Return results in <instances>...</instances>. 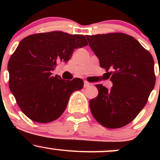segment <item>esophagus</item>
I'll return each instance as SVG.
<instances>
[{"label": "esophagus", "instance_id": "1", "mask_svg": "<svg viewBox=\"0 0 160 160\" xmlns=\"http://www.w3.org/2000/svg\"><path fill=\"white\" fill-rule=\"evenodd\" d=\"M89 85H90V83H89V82L84 81V87H85V88L88 87V86H89Z\"/></svg>", "mask_w": 160, "mask_h": 160}]
</instances>
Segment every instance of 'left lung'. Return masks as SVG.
Here are the masks:
<instances>
[{
    "instance_id": "8db88e82",
    "label": "left lung",
    "mask_w": 160,
    "mask_h": 160,
    "mask_svg": "<svg viewBox=\"0 0 160 160\" xmlns=\"http://www.w3.org/2000/svg\"><path fill=\"white\" fill-rule=\"evenodd\" d=\"M86 37L113 85L110 90L102 84L95 86L98 95L89 101L92 114L104 127H123L144 108L155 86L153 56L124 33Z\"/></svg>"
}]
</instances>
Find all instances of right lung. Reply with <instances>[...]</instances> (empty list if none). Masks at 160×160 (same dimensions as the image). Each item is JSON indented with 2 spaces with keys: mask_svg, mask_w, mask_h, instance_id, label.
<instances>
[{
  "mask_svg": "<svg viewBox=\"0 0 160 160\" xmlns=\"http://www.w3.org/2000/svg\"><path fill=\"white\" fill-rule=\"evenodd\" d=\"M88 45L82 34L60 31L38 33L20 41L8 62L9 86L21 111L30 120L47 123L65 111L73 92L83 87L80 78L65 80L52 76L59 62H67L74 49Z\"/></svg>",
  "mask_w": 160,
  "mask_h": 160,
  "instance_id": "right-lung-1",
  "label": "right lung"
}]
</instances>
